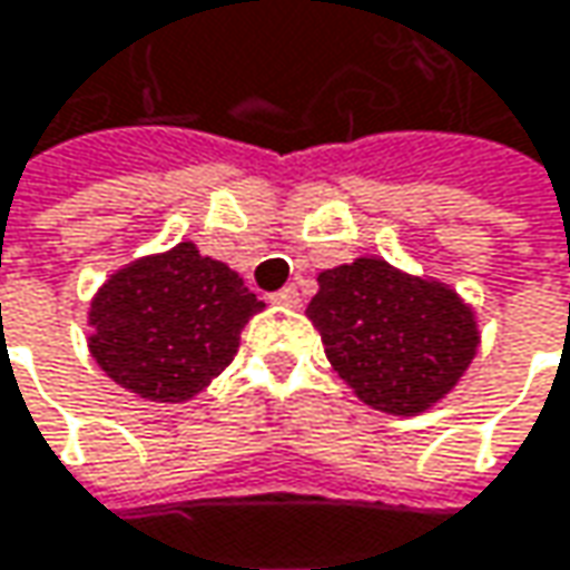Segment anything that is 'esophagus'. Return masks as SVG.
<instances>
[{
    "instance_id": "obj_1",
    "label": "esophagus",
    "mask_w": 570,
    "mask_h": 570,
    "mask_svg": "<svg viewBox=\"0 0 570 570\" xmlns=\"http://www.w3.org/2000/svg\"><path fill=\"white\" fill-rule=\"evenodd\" d=\"M271 299H274L277 306H289V309H296V306L303 303V296H299V286L296 284H286L284 289H277Z\"/></svg>"
}]
</instances>
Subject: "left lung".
Masks as SVG:
<instances>
[{
    "mask_svg": "<svg viewBox=\"0 0 570 570\" xmlns=\"http://www.w3.org/2000/svg\"><path fill=\"white\" fill-rule=\"evenodd\" d=\"M316 281L306 316L338 379L365 404L414 417L456 389L480 345L473 306L456 289L382 257H358Z\"/></svg>",
    "mask_w": 570,
    "mask_h": 570,
    "instance_id": "8db88e82",
    "label": "left lung"
}]
</instances>
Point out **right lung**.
Returning <instances> with one entry per match:
<instances>
[{"mask_svg": "<svg viewBox=\"0 0 570 570\" xmlns=\"http://www.w3.org/2000/svg\"><path fill=\"white\" fill-rule=\"evenodd\" d=\"M261 309L228 264L181 240L132 261L97 289L87 348L120 389L181 404L232 365L240 330Z\"/></svg>", "mask_w": 570, "mask_h": 570, "instance_id": "obj_1", "label": "right lung"}]
</instances>
